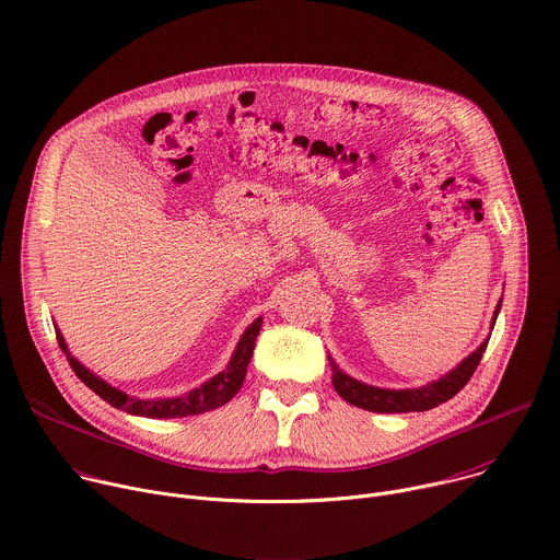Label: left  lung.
<instances>
[{
    "label": "left lung",
    "instance_id": "left-lung-1",
    "mask_svg": "<svg viewBox=\"0 0 560 560\" xmlns=\"http://www.w3.org/2000/svg\"><path fill=\"white\" fill-rule=\"evenodd\" d=\"M499 310H501V303L497 305L494 322H497ZM486 348H488V341L476 352H471L456 370H452L443 378H439L425 387H419V389H381V387L359 383L352 376L343 374L330 359L332 385L348 404L370 410V412H425V410H432V408L450 401L454 394H458L465 387V383L471 378L478 363H481Z\"/></svg>",
    "mask_w": 560,
    "mask_h": 560
}]
</instances>
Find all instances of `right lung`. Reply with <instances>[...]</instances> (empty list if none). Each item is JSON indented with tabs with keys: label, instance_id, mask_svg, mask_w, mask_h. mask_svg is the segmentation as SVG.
Wrapping results in <instances>:
<instances>
[{
	"label": "right lung",
	"instance_id": "right-lung-1",
	"mask_svg": "<svg viewBox=\"0 0 560 560\" xmlns=\"http://www.w3.org/2000/svg\"><path fill=\"white\" fill-rule=\"evenodd\" d=\"M261 330V318L244 332L242 341H238L230 365L219 372L217 376H212L208 383H203L201 387L184 394V396H175V398H156V401H143V398H135L128 396L124 392H119L117 387L108 385L106 381H102L100 376H95L93 372H89L82 363H79L74 357H70L61 335L57 332V341L61 352L66 354L72 372L84 381V385H89L97 396H102L106 404H110L117 410H124L128 415H137V417H148V419H177V417H190V415H201V412H210L219 406H225L230 398L242 389L250 359H253V350H255V341L257 335Z\"/></svg>",
	"mask_w": 560,
	"mask_h": 560
}]
</instances>
